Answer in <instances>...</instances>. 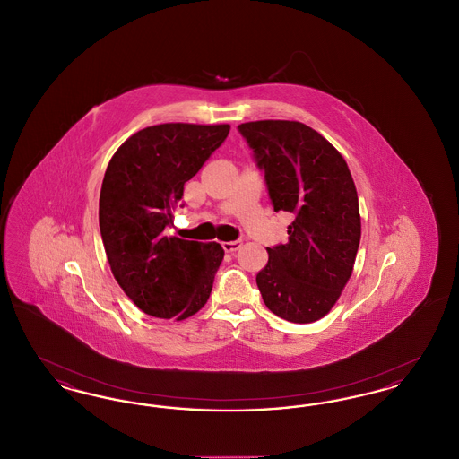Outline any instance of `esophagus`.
I'll return each mask as SVG.
<instances>
[{
	"mask_svg": "<svg viewBox=\"0 0 459 459\" xmlns=\"http://www.w3.org/2000/svg\"><path fill=\"white\" fill-rule=\"evenodd\" d=\"M242 246L240 240H229V242H221V247L225 249V253H236Z\"/></svg>",
	"mask_w": 459,
	"mask_h": 459,
	"instance_id": "1",
	"label": "esophagus"
}]
</instances>
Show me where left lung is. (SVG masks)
Here are the masks:
<instances>
[{
	"label": "left lung",
	"mask_w": 459,
	"mask_h": 459,
	"mask_svg": "<svg viewBox=\"0 0 459 459\" xmlns=\"http://www.w3.org/2000/svg\"><path fill=\"white\" fill-rule=\"evenodd\" d=\"M264 170L275 212L292 213L289 240L266 247L256 275L266 307L292 324L324 318L348 284L361 239L350 167L327 139L294 120L240 124Z\"/></svg>",
	"instance_id": "8db88e82"
}]
</instances>
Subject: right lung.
Returning a JSON list of instances; mask_svg holds the SVG:
<instances>
[{
    "mask_svg": "<svg viewBox=\"0 0 459 459\" xmlns=\"http://www.w3.org/2000/svg\"><path fill=\"white\" fill-rule=\"evenodd\" d=\"M229 131V124H160L132 134L109 160L100 195L105 253L127 298L154 318L186 320L210 298L223 247L165 230L184 184Z\"/></svg>",
    "mask_w": 459,
    "mask_h": 459,
    "instance_id": "obj_1",
    "label": "right lung"
}]
</instances>
